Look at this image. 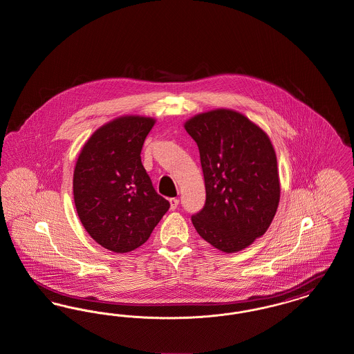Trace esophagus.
<instances>
[{
	"mask_svg": "<svg viewBox=\"0 0 354 354\" xmlns=\"http://www.w3.org/2000/svg\"><path fill=\"white\" fill-rule=\"evenodd\" d=\"M178 205H179V201H178L176 198H172V199H169V208H171L172 211H175V209L178 208Z\"/></svg>",
	"mask_w": 354,
	"mask_h": 354,
	"instance_id": "obj_1",
	"label": "esophagus"
}]
</instances>
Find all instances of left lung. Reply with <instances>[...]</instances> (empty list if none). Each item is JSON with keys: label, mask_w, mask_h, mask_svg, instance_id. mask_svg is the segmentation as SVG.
<instances>
[{"label": "left lung", "mask_w": 354, "mask_h": 354, "mask_svg": "<svg viewBox=\"0 0 354 354\" xmlns=\"http://www.w3.org/2000/svg\"><path fill=\"white\" fill-rule=\"evenodd\" d=\"M185 129L199 147L205 185V204L192 224L221 252H239L267 232L280 202L270 136L231 109L196 114Z\"/></svg>", "instance_id": "8db88e82"}]
</instances>
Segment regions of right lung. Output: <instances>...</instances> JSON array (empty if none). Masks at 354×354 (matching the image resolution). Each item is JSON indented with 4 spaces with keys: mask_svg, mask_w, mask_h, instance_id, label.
I'll return each mask as SVG.
<instances>
[{
    "mask_svg": "<svg viewBox=\"0 0 354 354\" xmlns=\"http://www.w3.org/2000/svg\"><path fill=\"white\" fill-rule=\"evenodd\" d=\"M155 122L142 115L113 119L93 133L77 159L73 194L78 218L109 251H134L169 211L140 159Z\"/></svg>",
    "mask_w": 354,
    "mask_h": 354,
    "instance_id": "right-lung-1",
    "label": "right lung"
}]
</instances>
